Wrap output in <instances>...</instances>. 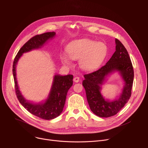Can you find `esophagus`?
<instances>
[{
  "label": "esophagus",
  "mask_w": 148,
  "mask_h": 148,
  "mask_svg": "<svg viewBox=\"0 0 148 148\" xmlns=\"http://www.w3.org/2000/svg\"><path fill=\"white\" fill-rule=\"evenodd\" d=\"M73 80H74V82H76V83H77V82H79V80H80V78L79 77H75L73 79Z\"/></svg>",
  "instance_id": "34e87169"
}]
</instances>
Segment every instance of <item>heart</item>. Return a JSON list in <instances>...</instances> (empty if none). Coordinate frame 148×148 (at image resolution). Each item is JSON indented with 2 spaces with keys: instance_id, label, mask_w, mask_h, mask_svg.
<instances>
[{
  "instance_id": "b5f03b06",
  "label": "heart",
  "mask_w": 148,
  "mask_h": 148,
  "mask_svg": "<svg viewBox=\"0 0 148 148\" xmlns=\"http://www.w3.org/2000/svg\"><path fill=\"white\" fill-rule=\"evenodd\" d=\"M65 51L70 59H79L81 68L89 71L95 69L102 63L107 54L108 48L103 42L81 39L69 42ZM60 58L64 64H70V60L66 54H61Z\"/></svg>"
}]
</instances>
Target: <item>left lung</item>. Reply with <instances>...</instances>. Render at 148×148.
<instances>
[{"mask_svg":"<svg viewBox=\"0 0 148 148\" xmlns=\"http://www.w3.org/2000/svg\"><path fill=\"white\" fill-rule=\"evenodd\" d=\"M116 51L106 64L89 74H84L82 84L91 111L101 118L117 114L128 101L134 80V69L128 53L122 42L116 39ZM114 71H119L125 82L120 97L113 102L106 100L100 90L105 77Z\"/></svg>","mask_w":148,"mask_h":148,"instance_id":"8db88e82","label":"left lung"}]
</instances>
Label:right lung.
Here are the masks:
<instances>
[{"mask_svg": "<svg viewBox=\"0 0 148 148\" xmlns=\"http://www.w3.org/2000/svg\"><path fill=\"white\" fill-rule=\"evenodd\" d=\"M55 35L56 33L54 32H46L40 35H36L30 38L22 46L17 53L14 59L12 66L15 94L19 102L30 113L45 120H50L55 118L62 112L65 103L67 92L73 83V75L71 74L64 76L55 75L54 77L52 88L49 98L44 103L32 104L26 101L19 90L16 79L15 68L18 59L23 53L40 48L47 41L53 38Z\"/></svg>", "mask_w": 148, "mask_h": 148, "instance_id": "add662e5", "label": "right lung"}]
</instances>
